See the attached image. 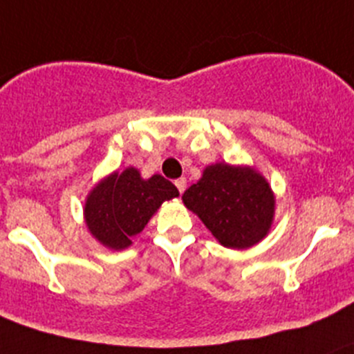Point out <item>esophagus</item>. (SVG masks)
Masks as SVG:
<instances>
[{
    "instance_id": "34e87169",
    "label": "esophagus",
    "mask_w": 354,
    "mask_h": 354,
    "mask_svg": "<svg viewBox=\"0 0 354 354\" xmlns=\"http://www.w3.org/2000/svg\"><path fill=\"white\" fill-rule=\"evenodd\" d=\"M174 185H176V188L180 194H183V192L187 190V180H185V178H178V180L174 181Z\"/></svg>"
}]
</instances>
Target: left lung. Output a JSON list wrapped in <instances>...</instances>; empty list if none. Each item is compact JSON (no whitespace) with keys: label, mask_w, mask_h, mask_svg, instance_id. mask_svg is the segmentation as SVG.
Segmentation results:
<instances>
[{"label":"left lung","mask_w":354,"mask_h":354,"mask_svg":"<svg viewBox=\"0 0 354 354\" xmlns=\"http://www.w3.org/2000/svg\"><path fill=\"white\" fill-rule=\"evenodd\" d=\"M183 203L226 248L245 250L267 236L274 198L266 178L248 166L217 162L183 194Z\"/></svg>","instance_id":"left-lung-1"}]
</instances>
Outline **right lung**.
<instances>
[{
    "label": "right lung",
    "instance_id": "add662e5",
    "mask_svg": "<svg viewBox=\"0 0 354 354\" xmlns=\"http://www.w3.org/2000/svg\"><path fill=\"white\" fill-rule=\"evenodd\" d=\"M169 180L154 174L144 180L135 167L99 181L85 200V224L92 236L111 250H124L140 233L160 203L178 197Z\"/></svg>",
    "mask_w": 354,
    "mask_h": 354
}]
</instances>
